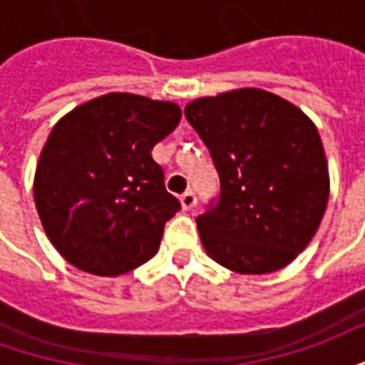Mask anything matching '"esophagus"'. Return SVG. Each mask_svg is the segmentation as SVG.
<instances>
[{"label":"esophagus","mask_w":365,"mask_h":365,"mask_svg":"<svg viewBox=\"0 0 365 365\" xmlns=\"http://www.w3.org/2000/svg\"><path fill=\"white\" fill-rule=\"evenodd\" d=\"M180 203H182L183 211H190L191 207H195V203H197V197H195V193L190 190V191H185V193H182Z\"/></svg>","instance_id":"34e87169"}]
</instances>
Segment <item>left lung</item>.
Here are the masks:
<instances>
[{"label": "left lung", "instance_id": "obj_1", "mask_svg": "<svg viewBox=\"0 0 365 365\" xmlns=\"http://www.w3.org/2000/svg\"><path fill=\"white\" fill-rule=\"evenodd\" d=\"M185 119L221 180L219 199L197 217L205 252L237 274L285 268L311 242L329 203V166L313 120L256 88L195 99Z\"/></svg>", "mask_w": 365, "mask_h": 365}]
</instances>
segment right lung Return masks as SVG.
Masks as SVG:
<instances>
[{"instance_id": "add662e5", "label": "right lung", "mask_w": 365, "mask_h": 365, "mask_svg": "<svg viewBox=\"0 0 365 365\" xmlns=\"http://www.w3.org/2000/svg\"><path fill=\"white\" fill-rule=\"evenodd\" d=\"M180 119L172 101L107 93L54 125L36 164L35 203L46 237L72 266L119 275L156 254L182 205L150 152Z\"/></svg>"}]
</instances>
